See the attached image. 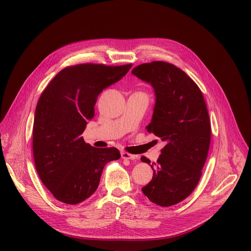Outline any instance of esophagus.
<instances>
[{"mask_svg":"<svg viewBox=\"0 0 251 251\" xmlns=\"http://www.w3.org/2000/svg\"><path fill=\"white\" fill-rule=\"evenodd\" d=\"M121 156H122V159H126V160H135L136 159V155L131 154L127 151H122Z\"/></svg>","mask_w":251,"mask_h":251,"instance_id":"34e87169","label":"esophagus"}]
</instances>
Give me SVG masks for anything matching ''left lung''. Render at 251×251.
<instances>
[{
  "mask_svg": "<svg viewBox=\"0 0 251 251\" xmlns=\"http://www.w3.org/2000/svg\"><path fill=\"white\" fill-rule=\"evenodd\" d=\"M132 74L154 89L153 115L146 128L167 143L141 190L157 205H174L191 194L202 174L212 135L206 103L197 84L171 63H144ZM141 161L151 164L146 156Z\"/></svg>",
  "mask_w": 251,
  "mask_h": 251,
  "instance_id": "1",
  "label": "left lung"
}]
</instances>
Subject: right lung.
<instances>
[{"instance_id":"obj_1","label":"right lung","mask_w":251,"mask_h":251,"mask_svg":"<svg viewBox=\"0 0 251 251\" xmlns=\"http://www.w3.org/2000/svg\"><path fill=\"white\" fill-rule=\"evenodd\" d=\"M132 64H78L61 70L43 91L34 115L32 151L36 172L55 199L77 204L94 193L105 164L120 159L116 148L97 149L81 136L95 117L103 88Z\"/></svg>"}]
</instances>
